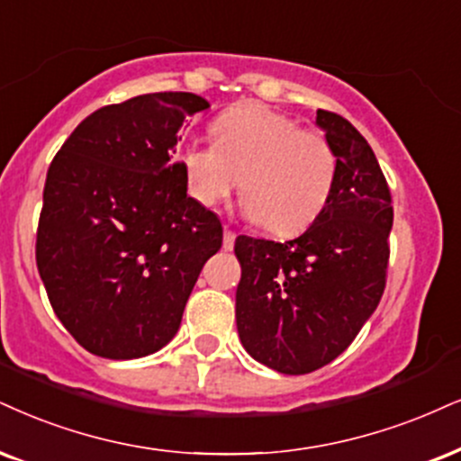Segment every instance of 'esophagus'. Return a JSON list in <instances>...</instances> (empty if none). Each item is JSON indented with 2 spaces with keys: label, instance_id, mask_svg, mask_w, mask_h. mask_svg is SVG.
Instances as JSON below:
<instances>
[{
  "label": "esophagus",
  "instance_id": "34e87169",
  "mask_svg": "<svg viewBox=\"0 0 461 461\" xmlns=\"http://www.w3.org/2000/svg\"><path fill=\"white\" fill-rule=\"evenodd\" d=\"M235 232H232L229 226H224V243H221V246H224L226 252H230V249L235 248Z\"/></svg>",
  "mask_w": 461,
  "mask_h": 461
}]
</instances>
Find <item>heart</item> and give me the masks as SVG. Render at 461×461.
Wrapping results in <instances>:
<instances>
[{
    "instance_id": "obj_1",
    "label": "heart",
    "mask_w": 461,
    "mask_h": 461,
    "mask_svg": "<svg viewBox=\"0 0 461 461\" xmlns=\"http://www.w3.org/2000/svg\"><path fill=\"white\" fill-rule=\"evenodd\" d=\"M213 145L179 156L187 194L215 207L240 184L241 212L274 235L308 229L331 201L339 160L318 130L265 104H237L215 117Z\"/></svg>"
}]
</instances>
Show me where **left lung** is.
<instances>
[{
	"mask_svg": "<svg viewBox=\"0 0 461 461\" xmlns=\"http://www.w3.org/2000/svg\"><path fill=\"white\" fill-rule=\"evenodd\" d=\"M338 151L329 204L297 240L237 237V331L243 348L282 374H310L348 348L378 308L393 226L391 192L372 147L335 113L316 111Z\"/></svg>",
	"mask_w": 461,
	"mask_h": 461,
	"instance_id": "left-lung-1",
	"label": "left lung"
}]
</instances>
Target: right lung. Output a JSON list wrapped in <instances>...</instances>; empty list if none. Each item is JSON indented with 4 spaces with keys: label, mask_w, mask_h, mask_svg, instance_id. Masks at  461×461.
Instances as JSON below:
<instances>
[{
    "label": "right lung",
    "mask_w": 461,
    "mask_h": 461,
    "mask_svg": "<svg viewBox=\"0 0 461 461\" xmlns=\"http://www.w3.org/2000/svg\"><path fill=\"white\" fill-rule=\"evenodd\" d=\"M209 102L160 92L85 117L47 173L36 263L57 318L104 359H139L175 338L218 215L187 196L173 153Z\"/></svg>",
    "instance_id": "add662e5"
}]
</instances>
